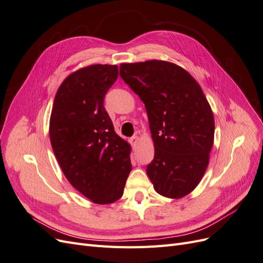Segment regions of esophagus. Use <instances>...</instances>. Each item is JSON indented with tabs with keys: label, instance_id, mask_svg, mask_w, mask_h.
<instances>
[{
	"label": "esophagus",
	"instance_id": "1",
	"mask_svg": "<svg viewBox=\"0 0 263 263\" xmlns=\"http://www.w3.org/2000/svg\"><path fill=\"white\" fill-rule=\"evenodd\" d=\"M138 141H139V138L137 136H133L130 138V144L133 145V147H136L137 144H138Z\"/></svg>",
	"mask_w": 263,
	"mask_h": 263
}]
</instances>
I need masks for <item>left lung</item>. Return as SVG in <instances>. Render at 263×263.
<instances>
[{"mask_svg":"<svg viewBox=\"0 0 263 263\" xmlns=\"http://www.w3.org/2000/svg\"><path fill=\"white\" fill-rule=\"evenodd\" d=\"M119 76L144 102L155 157L147 174L156 192L181 198L197 186L214 144L212 108L195 79L172 62L122 63Z\"/></svg>","mask_w":263,"mask_h":263,"instance_id":"1","label":"left lung"}]
</instances>
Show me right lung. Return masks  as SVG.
Instances as JSON below:
<instances>
[{"label": "right lung", "instance_id": "right-lung-1", "mask_svg": "<svg viewBox=\"0 0 263 263\" xmlns=\"http://www.w3.org/2000/svg\"><path fill=\"white\" fill-rule=\"evenodd\" d=\"M117 77V66L79 69L59 86L50 116V141L63 174L97 204L119 200L132 171L130 145L115 133L103 104Z\"/></svg>", "mask_w": 263, "mask_h": 263}]
</instances>
